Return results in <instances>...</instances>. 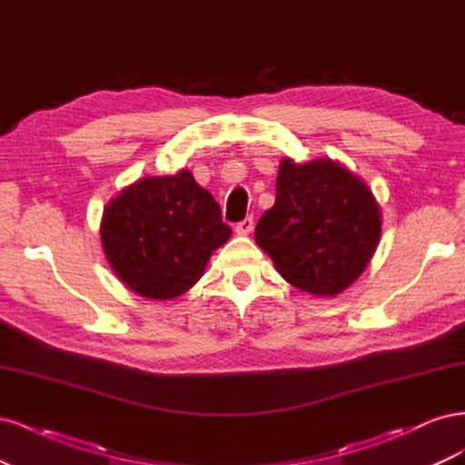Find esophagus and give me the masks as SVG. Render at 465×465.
I'll use <instances>...</instances> for the list:
<instances>
[{
  "label": "esophagus",
  "mask_w": 465,
  "mask_h": 465,
  "mask_svg": "<svg viewBox=\"0 0 465 465\" xmlns=\"http://www.w3.org/2000/svg\"><path fill=\"white\" fill-rule=\"evenodd\" d=\"M252 229H254V219L252 217H246V219H242L241 223L236 224V234L238 236H246V234H250L252 232Z\"/></svg>",
  "instance_id": "obj_1"
}]
</instances>
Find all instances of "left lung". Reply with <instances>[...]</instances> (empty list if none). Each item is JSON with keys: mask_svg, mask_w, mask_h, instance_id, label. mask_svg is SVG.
I'll return each instance as SVG.
<instances>
[{"mask_svg": "<svg viewBox=\"0 0 465 465\" xmlns=\"http://www.w3.org/2000/svg\"><path fill=\"white\" fill-rule=\"evenodd\" d=\"M277 198L256 224L258 246L287 283L337 297L367 270L382 234V209L361 176L318 157L279 163Z\"/></svg>", "mask_w": 465, "mask_h": 465, "instance_id": "8db88e82", "label": "left lung"}]
</instances>
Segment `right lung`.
Instances as JSON below:
<instances>
[{
	"label": "right lung",
	"instance_id": "add662e5",
	"mask_svg": "<svg viewBox=\"0 0 465 465\" xmlns=\"http://www.w3.org/2000/svg\"><path fill=\"white\" fill-rule=\"evenodd\" d=\"M231 234L219 203L188 168L135 180L104 205L101 219L110 270L149 301H173L192 289Z\"/></svg>",
	"mask_w": 465,
	"mask_h": 465
}]
</instances>
